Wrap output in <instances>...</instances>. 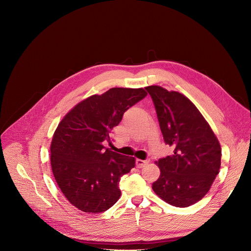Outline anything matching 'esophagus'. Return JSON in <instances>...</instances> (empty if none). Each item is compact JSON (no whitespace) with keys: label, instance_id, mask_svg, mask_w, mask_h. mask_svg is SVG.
<instances>
[{"label":"esophagus","instance_id":"34e87169","mask_svg":"<svg viewBox=\"0 0 251 251\" xmlns=\"http://www.w3.org/2000/svg\"><path fill=\"white\" fill-rule=\"evenodd\" d=\"M150 162V159H146V160H142V159H137L136 160V166L138 168H143L146 164H148Z\"/></svg>","mask_w":251,"mask_h":251}]
</instances>
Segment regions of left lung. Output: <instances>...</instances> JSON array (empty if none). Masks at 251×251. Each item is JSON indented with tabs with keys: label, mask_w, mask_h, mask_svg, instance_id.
<instances>
[{
	"label": "left lung",
	"mask_w": 251,
	"mask_h": 251,
	"mask_svg": "<svg viewBox=\"0 0 251 251\" xmlns=\"http://www.w3.org/2000/svg\"><path fill=\"white\" fill-rule=\"evenodd\" d=\"M161 133L173 154L156 162L159 178L154 193L176 207L200 201L209 191L221 166L220 144L197 106L184 95L149 86Z\"/></svg>",
	"instance_id": "obj_1"
}]
</instances>
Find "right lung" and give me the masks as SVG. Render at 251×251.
<instances>
[{"label": "right lung", "instance_id": "add662e5", "mask_svg": "<svg viewBox=\"0 0 251 251\" xmlns=\"http://www.w3.org/2000/svg\"><path fill=\"white\" fill-rule=\"evenodd\" d=\"M143 89L112 88L75 105L58 124L50 144L54 179L67 201L86 213L109 209L120 198L119 182L135 158L102 146L124 112L146 98Z\"/></svg>", "mask_w": 251, "mask_h": 251}]
</instances>
